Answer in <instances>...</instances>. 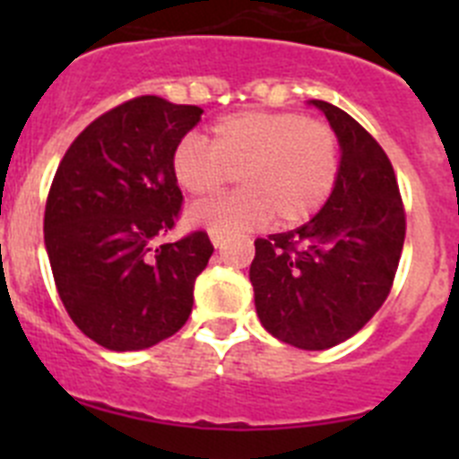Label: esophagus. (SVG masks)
I'll use <instances>...</instances> for the list:
<instances>
[{"label":"esophagus","instance_id":"34e87169","mask_svg":"<svg viewBox=\"0 0 459 459\" xmlns=\"http://www.w3.org/2000/svg\"><path fill=\"white\" fill-rule=\"evenodd\" d=\"M209 237H211V243H213L216 248H221L222 243H225V234L221 232H209Z\"/></svg>","mask_w":459,"mask_h":459}]
</instances>
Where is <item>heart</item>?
<instances>
[{
	"label": "heart",
	"instance_id": "b5f03b06",
	"mask_svg": "<svg viewBox=\"0 0 459 459\" xmlns=\"http://www.w3.org/2000/svg\"><path fill=\"white\" fill-rule=\"evenodd\" d=\"M174 181L206 200L238 174L243 190L190 211L195 225L234 234L266 225L307 222L324 209L342 172V144L331 124L303 112L246 109L209 128V147L186 135L174 147Z\"/></svg>",
	"mask_w": 459,
	"mask_h": 459
}]
</instances>
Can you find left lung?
Wrapping results in <instances>:
<instances>
[{"label": "left lung", "instance_id": "8db88e82", "mask_svg": "<svg viewBox=\"0 0 459 459\" xmlns=\"http://www.w3.org/2000/svg\"><path fill=\"white\" fill-rule=\"evenodd\" d=\"M342 144L331 200L306 225L255 241L259 322L299 350H328L366 326L391 294L407 216L386 152L344 109L312 100Z\"/></svg>", "mask_w": 459, "mask_h": 459}]
</instances>
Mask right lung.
<instances>
[{
  "mask_svg": "<svg viewBox=\"0 0 459 459\" xmlns=\"http://www.w3.org/2000/svg\"><path fill=\"white\" fill-rule=\"evenodd\" d=\"M202 112L137 96L93 119L56 168L43 218L52 275L68 317L105 350H147L188 322L213 246L202 230L158 238L184 202L172 152Z\"/></svg>",
  "mask_w": 459,
  "mask_h": 459,
  "instance_id": "obj_1",
  "label": "right lung"
}]
</instances>
